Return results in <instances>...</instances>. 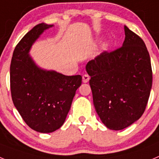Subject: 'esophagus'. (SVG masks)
Listing matches in <instances>:
<instances>
[{
	"label": "esophagus",
	"instance_id": "1",
	"mask_svg": "<svg viewBox=\"0 0 159 159\" xmlns=\"http://www.w3.org/2000/svg\"><path fill=\"white\" fill-rule=\"evenodd\" d=\"M90 80V76L88 75V74H84L83 75V82L84 83H88Z\"/></svg>",
	"mask_w": 159,
	"mask_h": 159
}]
</instances>
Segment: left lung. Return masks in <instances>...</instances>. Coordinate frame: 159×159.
Here are the masks:
<instances>
[{"instance_id":"obj_1","label":"left lung","mask_w":159,"mask_h":159,"mask_svg":"<svg viewBox=\"0 0 159 159\" xmlns=\"http://www.w3.org/2000/svg\"><path fill=\"white\" fill-rule=\"evenodd\" d=\"M123 46L87 64L93 102L107 128L129 127L144 113L152 87L150 55L142 38L124 26Z\"/></svg>"}]
</instances>
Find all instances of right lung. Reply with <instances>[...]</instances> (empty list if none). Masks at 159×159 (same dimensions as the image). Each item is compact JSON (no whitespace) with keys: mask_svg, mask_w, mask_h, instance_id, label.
<instances>
[{"mask_svg":"<svg viewBox=\"0 0 159 159\" xmlns=\"http://www.w3.org/2000/svg\"><path fill=\"white\" fill-rule=\"evenodd\" d=\"M52 25L39 24L20 40L14 49L10 65L12 102L24 121L32 130L50 133L64 124L77 88L80 75L67 76L44 71L36 65L29 49L40 35Z\"/></svg>","mask_w":159,"mask_h":159,"instance_id":"obj_1","label":"right lung"}]
</instances>
